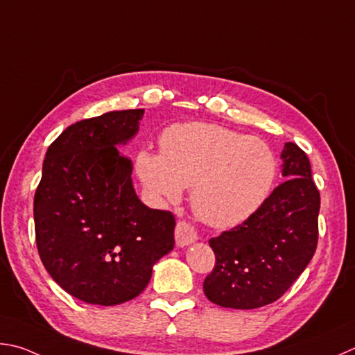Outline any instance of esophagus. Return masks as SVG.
I'll use <instances>...</instances> for the list:
<instances>
[{
  "label": "esophagus",
  "mask_w": 355,
  "mask_h": 355,
  "mask_svg": "<svg viewBox=\"0 0 355 355\" xmlns=\"http://www.w3.org/2000/svg\"><path fill=\"white\" fill-rule=\"evenodd\" d=\"M175 238H176V244L179 247H185L191 243H195L198 239V233L195 230V227L190 225L185 220H179L175 230Z\"/></svg>",
  "instance_id": "34e87169"
}]
</instances>
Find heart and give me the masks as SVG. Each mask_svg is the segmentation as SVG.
<instances>
[{
  "label": "heart",
  "instance_id": "heart-1",
  "mask_svg": "<svg viewBox=\"0 0 355 355\" xmlns=\"http://www.w3.org/2000/svg\"><path fill=\"white\" fill-rule=\"evenodd\" d=\"M159 146L160 155L137 156V175L146 191L157 202H176L191 187L193 210L210 225L244 223L275 184L278 160L270 145L223 125H171Z\"/></svg>",
  "mask_w": 355,
  "mask_h": 355
}]
</instances>
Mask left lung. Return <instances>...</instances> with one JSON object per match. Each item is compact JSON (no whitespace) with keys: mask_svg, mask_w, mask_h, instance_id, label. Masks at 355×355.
<instances>
[{"mask_svg":"<svg viewBox=\"0 0 355 355\" xmlns=\"http://www.w3.org/2000/svg\"><path fill=\"white\" fill-rule=\"evenodd\" d=\"M283 176L243 224L209 241L216 264L204 282L211 303L257 309L277 302L302 275L317 249L320 193L297 144L282 151Z\"/></svg>","mask_w":355,"mask_h":355,"instance_id":"1","label":"left lung"}]
</instances>
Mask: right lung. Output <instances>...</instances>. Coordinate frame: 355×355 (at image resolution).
<instances>
[{"label":"right lung","instance_id":"obj_1","mask_svg":"<svg viewBox=\"0 0 355 355\" xmlns=\"http://www.w3.org/2000/svg\"><path fill=\"white\" fill-rule=\"evenodd\" d=\"M144 110L111 111L68 126L46 153L33 198L37 249L62 289L89 304L136 298L175 247L173 213L148 209L117 146L137 135Z\"/></svg>","mask_w":355,"mask_h":355}]
</instances>
